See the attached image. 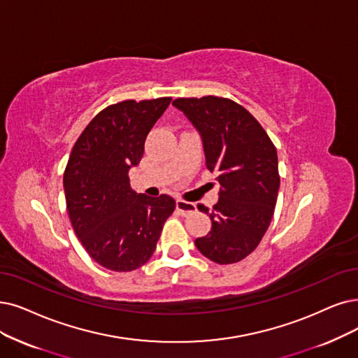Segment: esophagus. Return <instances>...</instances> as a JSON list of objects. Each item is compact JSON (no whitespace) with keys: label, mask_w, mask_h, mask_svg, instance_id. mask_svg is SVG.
Returning a JSON list of instances; mask_svg holds the SVG:
<instances>
[{"label":"esophagus","mask_w":358,"mask_h":358,"mask_svg":"<svg viewBox=\"0 0 358 358\" xmlns=\"http://www.w3.org/2000/svg\"><path fill=\"white\" fill-rule=\"evenodd\" d=\"M176 210H178L180 216H189V214L196 211V206L194 203H188V201H183V199H178Z\"/></svg>","instance_id":"esophagus-1"}]
</instances>
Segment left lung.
Listing matches in <instances>:
<instances>
[{
    "label": "left lung",
    "mask_w": 358,
    "mask_h": 358,
    "mask_svg": "<svg viewBox=\"0 0 358 358\" xmlns=\"http://www.w3.org/2000/svg\"><path fill=\"white\" fill-rule=\"evenodd\" d=\"M203 138L206 166L217 173L219 201L210 214L211 231L195 239L198 251L217 264L244 260L260 244L275 213L280 185L278 152L263 126L229 98H176Z\"/></svg>",
    "instance_id": "obj_1"
}]
</instances>
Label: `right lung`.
<instances>
[{"label": "right lung", "mask_w": 358, "mask_h": 358, "mask_svg": "<svg viewBox=\"0 0 358 358\" xmlns=\"http://www.w3.org/2000/svg\"><path fill=\"white\" fill-rule=\"evenodd\" d=\"M170 101L163 96L111 104L71 148L63 176L69 217L90 257L108 270L144 266L175 211L170 195H138L127 175L141 162L147 135Z\"/></svg>", "instance_id": "obj_1"}]
</instances>
